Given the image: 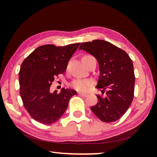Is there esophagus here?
<instances>
[{
  "label": "esophagus",
  "mask_w": 157,
  "mask_h": 157,
  "mask_svg": "<svg viewBox=\"0 0 157 157\" xmlns=\"http://www.w3.org/2000/svg\"><path fill=\"white\" fill-rule=\"evenodd\" d=\"M79 95L80 96H83V97H86V96H88V94H86V93H81V92H78V93Z\"/></svg>",
  "instance_id": "esophagus-1"
}]
</instances>
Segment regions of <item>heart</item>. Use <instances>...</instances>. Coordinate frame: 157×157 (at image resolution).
<instances>
[{
	"instance_id": "heart-1",
	"label": "heart",
	"mask_w": 157,
	"mask_h": 157,
	"mask_svg": "<svg viewBox=\"0 0 157 157\" xmlns=\"http://www.w3.org/2000/svg\"><path fill=\"white\" fill-rule=\"evenodd\" d=\"M94 58L91 55H85L83 57V61L85 62L86 60ZM92 81L88 79H76L71 83V86L74 89L79 91H86L89 89L90 86H91Z\"/></svg>"
}]
</instances>
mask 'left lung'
I'll return each mask as SVG.
<instances>
[{"label":"left lung","mask_w":157,"mask_h":157,"mask_svg":"<svg viewBox=\"0 0 157 157\" xmlns=\"http://www.w3.org/2000/svg\"><path fill=\"white\" fill-rule=\"evenodd\" d=\"M94 56L99 66L97 89L98 102L91 110L101 121L109 123L119 120L132 104L134 98L135 76L133 62L122 49L104 40L82 43L79 50Z\"/></svg>","instance_id":"left-lung-1"}]
</instances>
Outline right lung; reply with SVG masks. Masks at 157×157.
<instances>
[{
  "instance_id": "right-lung-1",
  "label": "right lung",
  "mask_w": 157,
  "mask_h": 157,
  "mask_svg": "<svg viewBox=\"0 0 157 157\" xmlns=\"http://www.w3.org/2000/svg\"><path fill=\"white\" fill-rule=\"evenodd\" d=\"M80 43L56 46H40L23 61L19 71L20 95L30 116L43 124L58 121L65 112L75 90L50 92L54 78L65 72L68 61Z\"/></svg>"
}]
</instances>
